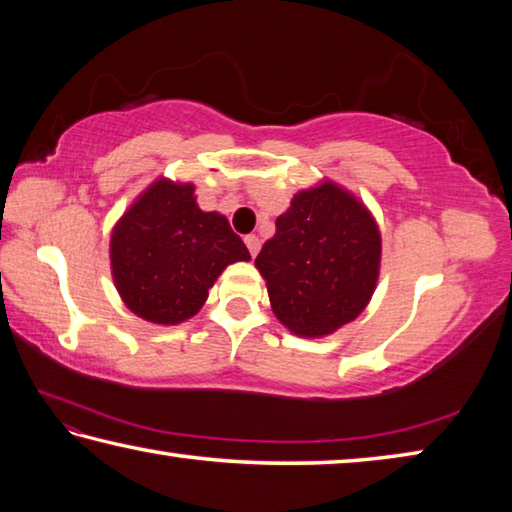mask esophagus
I'll return each instance as SVG.
<instances>
[{
	"label": "esophagus",
	"mask_w": 512,
	"mask_h": 512,
	"mask_svg": "<svg viewBox=\"0 0 512 512\" xmlns=\"http://www.w3.org/2000/svg\"><path fill=\"white\" fill-rule=\"evenodd\" d=\"M244 241H246V246L250 250V255L255 257L259 253V248H262V241H259V237H255V235H248Z\"/></svg>",
	"instance_id": "obj_1"
}]
</instances>
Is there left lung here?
<instances>
[{
	"mask_svg": "<svg viewBox=\"0 0 512 512\" xmlns=\"http://www.w3.org/2000/svg\"><path fill=\"white\" fill-rule=\"evenodd\" d=\"M379 264L375 216L332 180L291 198L255 259L273 314L302 339H320L352 323L375 293Z\"/></svg>",
	"mask_w": 512,
	"mask_h": 512,
	"instance_id": "1",
	"label": "left lung"
}]
</instances>
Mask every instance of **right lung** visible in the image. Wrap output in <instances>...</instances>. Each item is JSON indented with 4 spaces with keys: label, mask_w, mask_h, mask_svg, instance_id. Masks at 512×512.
Wrapping results in <instances>:
<instances>
[{
    "label": "right lung",
    "mask_w": 512,
    "mask_h": 512,
    "mask_svg": "<svg viewBox=\"0 0 512 512\" xmlns=\"http://www.w3.org/2000/svg\"><path fill=\"white\" fill-rule=\"evenodd\" d=\"M194 189L158 178L112 228L115 287L135 316L155 325L196 316L225 266L250 259L228 219L198 207Z\"/></svg>",
    "instance_id": "add662e5"
}]
</instances>
